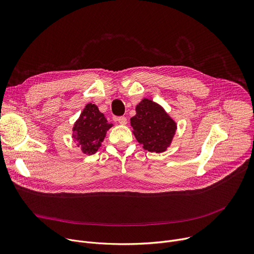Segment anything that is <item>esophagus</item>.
<instances>
[{
  "instance_id": "1",
  "label": "esophagus",
  "mask_w": 254,
  "mask_h": 254,
  "mask_svg": "<svg viewBox=\"0 0 254 254\" xmlns=\"http://www.w3.org/2000/svg\"><path fill=\"white\" fill-rule=\"evenodd\" d=\"M118 122H119L121 125H127V120L125 117H120V118L118 119Z\"/></svg>"
}]
</instances>
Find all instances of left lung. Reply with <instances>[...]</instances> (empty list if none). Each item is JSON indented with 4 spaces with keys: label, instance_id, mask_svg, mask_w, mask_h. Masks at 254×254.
<instances>
[{
    "label": "left lung",
    "instance_id": "1",
    "mask_svg": "<svg viewBox=\"0 0 254 254\" xmlns=\"http://www.w3.org/2000/svg\"><path fill=\"white\" fill-rule=\"evenodd\" d=\"M136 115L130 119V126L137 141L152 153L167 150L177 126L163 108L154 101L143 98L135 107Z\"/></svg>",
    "mask_w": 254,
    "mask_h": 254
}]
</instances>
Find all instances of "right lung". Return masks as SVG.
I'll list each match as a JSON object with an SVG mask.
<instances>
[{
	"label": "right lung",
	"instance_id": "1",
	"mask_svg": "<svg viewBox=\"0 0 254 254\" xmlns=\"http://www.w3.org/2000/svg\"><path fill=\"white\" fill-rule=\"evenodd\" d=\"M95 104L88 103L73 127V137L86 155L94 154L103 140L106 131L112 127Z\"/></svg>",
	"mask_w": 254,
	"mask_h": 254
}]
</instances>
